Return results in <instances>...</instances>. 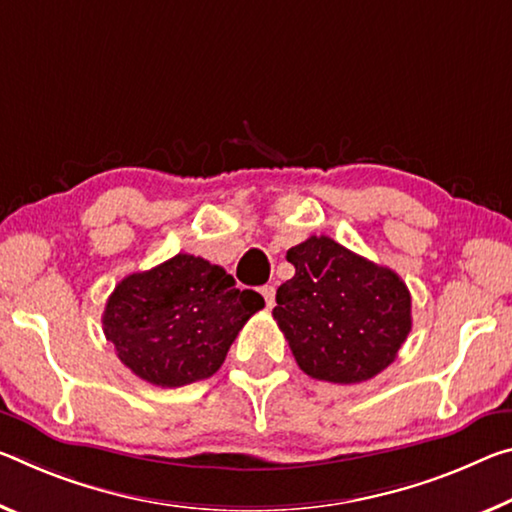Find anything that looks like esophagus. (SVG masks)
<instances>
[{"instance_id": "obj_1", "label": "esophagus", "mask_w": 512, "mask_h": 512, "mask_svg": "<svg viewBox=\"0 0 512 512\" xmlns=\"http://www.w3.org/2000/svg\"><path fill=\"white\" fill-rule=\"evenodd\" d=\"M259 294L264 296L266 307H273L275 305V287L273 285H264L262 289H259Z\"/></svg>"}]
</instances>
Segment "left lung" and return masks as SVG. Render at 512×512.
<instances>
[{
  "mask_svg": "<svg viewBox=\"0 0 512 512\" xmlns=\"http://www.w3.org/2000/svg\"><path fill=\"white\" fill-rule=\"evenodd\" d=\"M296 275L278 287L273 319L307 376L355 385L399 355L412 328L410 291L387 266L330 237L287 250Z\"/></svg>",
  "mask_w": 512,
  "mask_h": 512,
  "instance_id": "1",
  "label": "left lung"
}]
</instances>
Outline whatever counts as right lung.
I'll use <instances>...</instances> for the list:
<instances>
[{
	"instance_id": "obj_1",
	"label": "right lung",
	"mask_w": 512,
	"mask_h": 512,
	"mask_svg": "<svg viewBox=\"0 0 512 512\" xmlns=\"http://www.w3.org/2000/svg\"><path fill=\"white\" fill-rule=\"evenodd\" d=\"M264 307L225 269L180 253L120 280L102 328L120 362L157 387H184L221 369L239 330Z\"/></svg>"
}]
</instances>
